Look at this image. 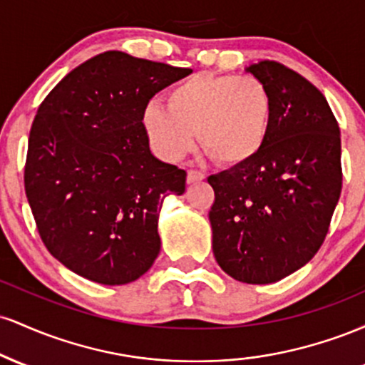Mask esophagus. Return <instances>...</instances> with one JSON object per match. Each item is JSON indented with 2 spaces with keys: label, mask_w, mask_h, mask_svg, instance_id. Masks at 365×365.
I'll return each mask as SVG.
<instances>
[{
  "label": "esophagus",
  "mask_w": 365,
  "mask_h": 365,
  "mask_svg": "<svg viewBox=\"0 0 365 365\" xmlns=\"http://www.w3.org/2000/svg\"><path fill=\"white\" fill-rule=\"evenodd\" d=\"M206 178V175L202 171H197V170H188L187 173V183H195V182H202Z\"/></svg>",
  "instance_id": "34e87169"
}]
</instances>
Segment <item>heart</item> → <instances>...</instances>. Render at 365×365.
<instances>
[{"label":"heart","mask_w":365,"mask_h":365,"mask_svg":"<svg viewBox=\"0 0 365 365\" xmlns=\"http://www.w3.org/2000/svg\"><path fill=\"white\" fill-rule=\"evenodd\" d=\"M142 128L150 148L166 161H178L200 148L217 165L237 168L250 163L266 145L273 121V98L252 75L195 73L171 87L166 110L149 103Z\"/></svg>","instance_id":"heart-1"}]
</instances>
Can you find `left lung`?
<instances>
[{
  "instance_id": "left-lung-1",
  "label": "left lung",
  "mask_w": 365,
  "mask_h": 365,
  "mask_svg": "<svg viewBox=\"0 0 365 365\" xmlns=\"http://www.w3.org/2000/svg\"><path fill=\"white\" fill-rule=\"evenodd\" d=\"M273 98L266 145L244 166L207 178L212 252L242 283H274L305 266L328 235L341 194L340 127L307 78L278 61L247 68Z\"/></svg>"
}]
</instances>
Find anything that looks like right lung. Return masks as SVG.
I'll return each mask as SVG.
<instances>
[{
    "instance_id": "add662e5",
    "label": "right lung",
    "mask_w": 365,
    "mask_h": 365,
    "mask_svg": "<svg viewBox=\"0 0 365 365\" xmlns=\"http://www.w3.org/2000/svg\"><path fill=\"white\" fill-rule=\"evenodd\" d=\"M190 68L106 51L72 70L32 123L25 194L46 249L101 284L135 282L156 261L163 197L185 192V170L150 154L149 99Z\"/></svg>"
}]
</instances>
